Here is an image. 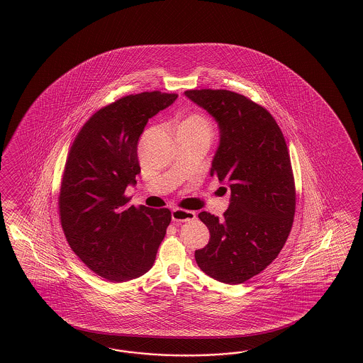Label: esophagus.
<instances>
[{
  "instance_id": "esophagus-1",
  "label": "esophagus",
  "mask_w": 363,
  "mask_h": 363,
  "mask_svg": "<svg viewBox=\"0 0 363 363\" xmlns=\"http://www.w3.org/2000/svg\"><path fill=\"white\" fill-rule=\"evenodd\" d=\"M172 218L174 222H186V220H193L196 218V213L191 210L173 209L172 211Z\"/></svg>"
}]
</instances>
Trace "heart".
Returning a JSON list of instances; mask_svg holds the SVG:
<instances>
[{
	"instance_id": "obj_1",
	"label": "heart",
	"mask_w": 363,
	"mask_h": 363,
	"mask_svg": "<svg viewBox=\"0 0 363 363\" xmlns=\"http://www.w3.org/2000/svg\"><path fill=\"white\" fill-rule=\"evenodd\" d=\"M181 126H193V128H198V129H203L210 132V123L203 116L199 114H193L189 116L185 121L182 122Z\"/></svg>"
}]
</instances>
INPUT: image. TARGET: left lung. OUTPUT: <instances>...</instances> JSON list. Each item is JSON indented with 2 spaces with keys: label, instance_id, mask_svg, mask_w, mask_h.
Returning <instances> with one entry per match:
<instances>
[{
  "label": "left lung",
  "instance_id": "8db88e82",
  "mask_svg": "<svg viewBox=\"0 0 363 363\" xmlns=\"http://www.w3.org/2000/svg\"><path fill=\"white\" fill-rule=\"evenodd\" d=\"M185 96L218 122L220 146L210 176L231 190L222 220L198 214L210 240L196 250V261L211 278L238 285L274 261L293 226L296 184L285 137L264 106L235 91L196 89Z\"/></svg>",
  "mask_w": 363,
  "mask_h": 363
}]
</instances>
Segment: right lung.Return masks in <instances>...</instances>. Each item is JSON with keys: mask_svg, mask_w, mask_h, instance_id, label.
I'll return each instance as SVG.
<instances>
[{"mask_svg": "<svg viewBox=\"0 0 363 363\" xmlns=\"http://www.w3.org/2000/svg\"><path fill=\"white\" fill-rule=\"evenodd\" d=\"M176 93L143 91L96 111L67 154L58 209L66 241L91 272L126 282L149 272L172 220L169 209L128 206V185L141 167L140 135Z\"/></svg>", "mask_w": 363, "mask_h": 363, "instance_id": "add662e5", "label": "right lung"}]
</instances>
